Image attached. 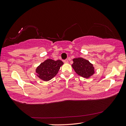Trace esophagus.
<instances>
[{
  "label": "esophagus",
  "instance_id": "1",
  "mask_svg": "<svg viewBox=\"0 0 126 126\" xmlns=\"http://www.w3.org/2000/svg\"><path fill=\"white\" fill-rule=\"evenodd\" d=\"M64 63H68V60H64Z\"/></svg>",
  "mask_w": 126,
  "mask_h": 126
}]
</instances>
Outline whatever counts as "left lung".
<instances>
[{
	"mask_svg": "<svg viewBox=\"0 0 126 126\" xmlns=\"http://www.w3.org/2000/svg\"><path fill=\"white\" fill-rule=\"evenodd\" d=\"M73 60L74 62L72 67L79 76L88 79L95 73L94 67L89 61L79 57Z\"/></svg>",
	"mask_w": 126,
	"mask_h": 126,
	"instance_id": "1",
	"label": "left lung"
}]
</instances>
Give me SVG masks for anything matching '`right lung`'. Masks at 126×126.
Segmentation results:
<instances>
[{
	"label": "right lung",
	"mask_w": 126,
	"mask_h": 126,
	"mask_svg": "<svg viewBox=\"0 0 126 126\" xmlns=\"http://www.w3.org/2000/svg\"><path fill=\"white\" fill-rule=\"evenodd\" d=\"M63 64L61 60L47 59L42 63L36 69L37 76L44 81H48L54 77Z\"/></svg>",
	"instance_id": "obj_1"
}]
</instances>
